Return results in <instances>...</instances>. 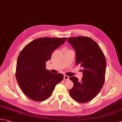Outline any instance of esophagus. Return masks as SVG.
Returning a JSON list of instances; mask_svg holds the SVG:
<instances>
[{
	"mask_svg": "<svg viewBox=\"0 0 122 122\" xmlns=\"http://www.w3.org/2000/svg\"><path fill=\"white\" fill-rule=\"evenodd\" d=\"M69 77H68V76H66V75L64 76V80H69Z\"/></svg>",
	"mask_w": 122,
	"mask_h": 122,
	"instance_id": "obj_1",
	"label": "esophagus"
}]
</instances>
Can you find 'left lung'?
Segmentation results:
<instances>
[{
	"mask_svg": "<svg viewBox=\"0 0 122 122\" xmlns=\"http://www.w3.org/2000/svg\"><path fill=\"white\" fill-rule=\"evenodd\" d=\"M67 41L76 51V64L84 68L81 81L76 77L69 78L73 82L69 93L75 101L85 103L94 98L103 86L106 59L98 44L91 38L79 36L69 38Z\"/></svg>",
	"mask_w": 122,
	"mask_h": 122,
	"instance_id": "8db88e82",
	"label": "left lung"
}]
</instances>
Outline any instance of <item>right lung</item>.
Segmentation results:
<instances>
[{"label":"right lung","instance_id":"add662e5","mask_svg":"<svg viewBox=\"0 0 122 122\" xmlns=\"http://www.w3.org/2000/svg\"><path fill=\"white\" fill-rule=\"evenodd\" d=\"M66 38L42 37L29 43L17 59L16 77L20 89L33 101L42 102L52 94L56 86L63 79L61 73L46 69V62L53 51L65 42Z\"/></svg>","mask_w":122,"mask_h":122}]
</instances>
